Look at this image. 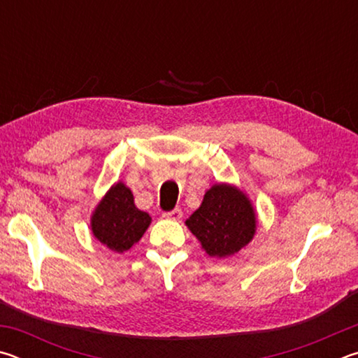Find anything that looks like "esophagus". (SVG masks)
I'll use <instances>...</instances> for the list:
<instances>
[{"label":"esophagus","instance_id":"34e87169","mask_svg":"<svg viewBox=\"0 0 358 358\" xmlns=\"http://www.w3.org/2000/svg\"><path fill=\"white\" fill-rule=\"evenodd\" d=\"M162 216L167 217V220H180V217L183 216V211H181L180 208H173L172 211H166Z\"/></svg>","mask_w":358,"mask_h":358}]
</instances>
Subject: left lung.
<instances>
[{
    "instance_id": "8db88e82",
    "label": "left lung",
    "mask_w": 358,
    "mask_h": 358,
    "mask_svg": "<svg viewBox=\"0 0 358 358\" xmlns=\"http://www.w3.org/2000/svg\"><path fill=\"white\" fill-rule=\"evenodd\" d=\"M186 226L208 256L226 257L250 243L256 232V215L248 197L237 187L215 185Z\"/></svg>"
}]
</instances>
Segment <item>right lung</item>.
Wrapping results in <instances>:
<instances>
[{
    "label": "right lung",
    "instance_id": "add662e5",
    "mask_svg": "<svg viewBox=\"0 0 358 358\" xmlns=\"http://www.w3.org/2000/svg\"><path fill=\"white\" fill-rule=\"evenodd\" d=\"M151 217L134 203L129 187L117 183L106 194L92 217L94 237L117 252H124L141 240Z\"/></svg>",
    "mask_w": 358,
    "mask_h": 358
}]
</instances>
